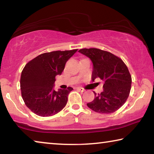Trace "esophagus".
<instances>
[{
    "label": "esophagus",
    "mask_w": 154,
    "mask_h": 154,
    "mask_svg": "<svg viewBox=\"0 0 154 154\" xmlns=\"http://www.w3.org/2000/svg\"><path fill=\"white\" fill-rule=\"evenodd\" d=\"M77 89L78 90H79L80 92H84V91H85V89H84V88H77Z\"/></svg>",
    "instance_id": "34e87169"
}]
</instances>
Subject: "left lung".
I'll return each instance as SVG.
<instances>
[{
  "mask_svg": "<svg viewBox=\"0 0 154 154\" xmlns=\"http://www.w3.org/2000/svg\"><path fill=\"white\" fill-rule=\"evenodd\" d=\"M79 52L90 58L93 63L92 80L100 78L104 82L103 91L87 104L100 113H112L121 107L128 98L132 78L128 67L119 57L96 48L82 49Z\"/></svg>",
  "mask_w": 154,
  "mask_h": 154,
  "instance_id": "obj_1",
  "label": "left lung"
}]
</instances>
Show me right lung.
Wrapping results in <instances>:
<instances>
[{"mask_svg": "<svg viewBox=\"0 0 154 154\" xmlns=\"http://www.w3.org/2000/svg\"><path fill=\"white\" fill-rule=\"evenodd\" d=\"M78 50L54 51L40 54L26 64L20 78V89L27 107L41 117L59 113L66 106L72 88L54 89L56 76L61 75L65 64Z\"/></svg>", "mask_w": 154, "mask_h": 154, "instance_id": "1", "label": "right lung"}]
</instances>
